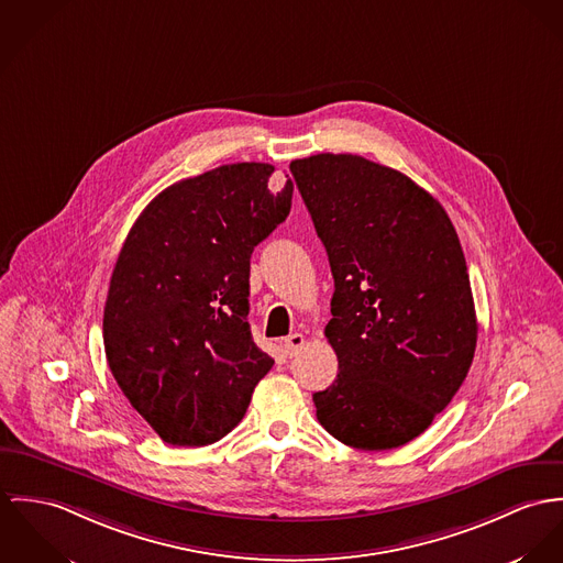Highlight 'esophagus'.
I'll list each match as a JSON object with an SVG mask.
<instances>
[{"label":"esophagus","instance_id":"34e87169","mask_svg":"<svg viewBox=\"0 0 563 563\" xmlns=\"http://www.w3.org/2000/svg\"><path fill=\"white\" fill-rule=\"evenodd\" d=\"M302 345H305V336L300 332H296V334H289L283 341V352H285V356L291 358V356H296L302 350Z\"/></svg>","mask_w":563,"mask_h":563}]
</instances>
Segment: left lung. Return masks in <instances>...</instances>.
Wrapping results in <instances>:
<instances>
[{"label": "left lung", "mask_w": 563, "mask_h": 563, "mask_svg": "<svg viewBox=\"0 0 563 563\" xmlns=\"http://www.w3.org/2000/svg\"><path fill=\"white\" fill-rule=\"evenodd\" d=\"M291 173L325 246V336L339 375L312 395L328 434L365 451L423 434L471 369L477 317L457 233L432 194L361 155L319 153Z\"/></svg>", "instance_id": "left-lung-1"}]
</instances>
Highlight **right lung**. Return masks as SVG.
<instances>
[{
	"label": "right lung",
	"instance_id": "add662e5",
	"mask_svg": "<svg viewBox=\"0 0 563 563\" xmlns=\"http://www.w3.org/2000/svg\"><path fill=\"white\" fill-rule=\"evenodd\" d=\"M269 164H229L155 196L126 235L103 312L108 365L175 446H205L246 415L274 365L252 341L251 254L291 209Z\"/></svg>",
	"mask_w": 563,
	"mask_h": 563
}]
</instances>
